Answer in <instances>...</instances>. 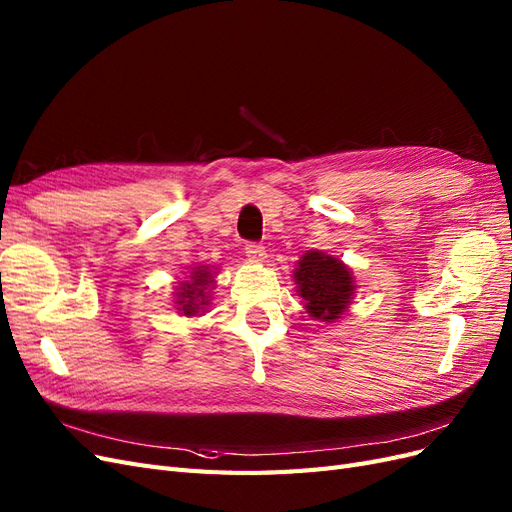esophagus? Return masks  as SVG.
I'll return each instance as SVG.
<instances>
[{"label": "esophagus", "mask_w": 512, "mask_h": 512, "mask_svg": "<svg viewBox=\"0 0 512 512\" xmlns=\"http://www.w3.org/2000/svg\"><path fill=\"white\" fill-rule=\"evenodd\" d=\"M243 250H245V256L250 258V260H254V262H262V260H265V247H262V245L256 243V241H247Z\"/></svg>", "instance_id": "obj_1"}]
</instances>
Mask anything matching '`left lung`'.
<instances>
[{"label": "left lung", "instance_id": "1", "mask_svg": "<svg viewBox=\"0 0 512 512\" xmlns=\"http://www.w3.org/2000/svg\"><path fill=\"white\" fill-rule=\"evenodd\" d=\"M294 280L305 299L307 312L316 320L333 322L342 318L354 292L352 275L342 265V260L324 252H309L299 260Z\"/></svg>", "mask_w": 512, "mask_h": 512}]
</instances>
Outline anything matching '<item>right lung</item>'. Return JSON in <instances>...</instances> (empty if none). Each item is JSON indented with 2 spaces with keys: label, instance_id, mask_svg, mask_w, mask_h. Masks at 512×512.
<instances>
[{
  "label": "right lung",
  "instance_id": "right-lung-1",
  "mask_svg": "<svg viewBox=\"0 0 512 512\" xmlns=\"http://www.w3.org/2000/svg\"><path fill=\"white\" fill-rule=\"evenodd\" d=\"M213 284L211 280V271L209 269H196L192 275V282H183L179 292H177V305H179V312H183L185 316H196L200 309L207 305L209 299V286Z\"/></svg>",
  "mask_w": 512,
  "mask_h": 512
}]
</instances>
